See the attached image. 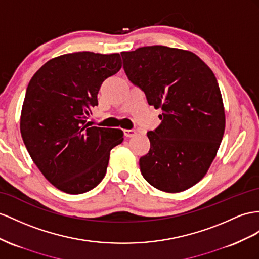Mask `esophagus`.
<instances>
[{
	"instance_id": "obj_1",
	"label": "esophagus",
	"mask_w": 259,
	"mask_h": 259,
	"mask_svg": "<svg viewBox=\"0 0 259 259\" xmlns=\"http://www.w3.org/2000/svg\"><path fill=\"white\" fill-rule=\"evenodd\" d=\"M136 134H137V132L134 129H124L123 130V135H124V137H127V138L135 137Z\"/></svg>"
}]
</instances>
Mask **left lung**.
Wrapping results in <instances>:
<instances>
[{"mask_svg": "<svg viewBox=\"0 0 259 259\" xmlns=\"http://www.w3.org/2000/svg\"><path fill=\"white\" fill-rule=\"evenodd\" d=\"M129 81L161 108V124L147 136L150 151L141 174L166 193L193 187L207 173L222 141L225 115L220 89L209 66L190 51L148 46L121 52Z\"/></svg>", "mask_w": 259, "mask_h": 259, "instance_id": "8db88e82", "label": "left lung"}]
</instances>
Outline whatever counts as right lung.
Segmentation results:
<instances>
[{
    "label": "right lung",
    "mask_w": 259,
    "mask_h": 259,
    "mask_svg": "<svg viewBox=\"0 0 259 259\" xmlns=\"http://www.w3.org/2000/svg\"><path fill=\"white\" fill-rule=\"evenodd\" d=\"M120 69L119 54L74 52L45 63L27 86L23 141L42 175L64 193L95 188L106 174L110 150L123 140L120 129L88 122L103 82Z\"/></svg>",
    "instance_id": "1"
}]
</instances>
